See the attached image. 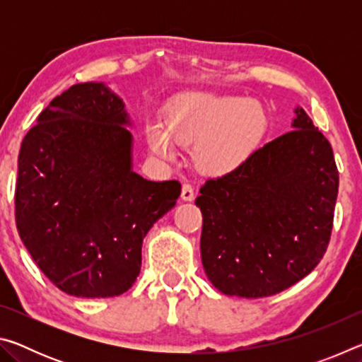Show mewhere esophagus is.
Listing matches in <instances>:
<instances>
[{
    "label": "esophagus",
    "instance_id": "34e87169",
    "mask_svg": "<svg viewBox=\"0 0 362 362\" xmlns=\"http://www.w3.org/2000/svg\"><path fill=\"white\" fill-rule=\"evenodd\" d=\"M194 198V188L192 183H183L182 187V199L183 201H192Z\"/></svg>",
    "mask_w": 362,
    "mask_h": 362
}]
</instances>
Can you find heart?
Returning a JSON list of instances; mask_svg holds the SVG:
<instances>
[{"label": "heart", "mask_w": 362, "mask_h": 362, "mask_svg": "<svg viewBox=\"0 0 362 362\" xmlns=\"http://www.w3.org/2000/svg\"><path fill=\"white\" fill-rule=\"evenodd\" d=\"M265 110L247 97L189 93L163 110V127H146L153 153L173 158L174 144L192 146L196 168L211 175L233 173L257 150L265 137Z\"/></svg>", "instance_id": "b5f03b06"}]
</instances>
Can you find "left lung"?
<instances>
[{"label":"left lung","instance_id":"left-lung-1","mask_svg":"<svg viewBox=\"0 0 362 362\" xmlns=\"http://www.w3.org/2000/svg\"><path fill=\"white\" fill-rule=\"evenodd\" d=\"M296 129L199 188L201 259L226 296L260 298L303 279L326 254L339 193L332 146L305 110Z\"/></svg>","mask_w":362,"mask_h":362}]
</instances>
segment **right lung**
Here are the masks:
<instances>
[{
    "label": "right lung",
    "instance_id": "obj_1",
    "mask_svg": "<svg viewBox=\"0 0 362 362\" xmlns=\"http://www.w3.org/2000/svg\"><path fill=\"white\" fill-rule=\"evenodd\" d=\"M126 124L119 97L102 83H79L54 97L22 140L17 230L41 272L70 296L131 289L144 238L182 192L179 180L134 173Z\"/></svg>",
    "mask_w": 362,
    "mask_h": 362
}]
</instances>
